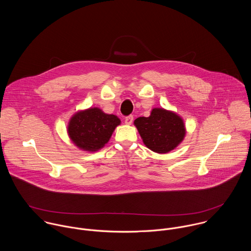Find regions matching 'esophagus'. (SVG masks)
Listing matches in <instances>:
<instances>
[{"mask_svg": "<svg viewBox=\"0 0 251 251\" xmlns=\"http://www.w3.org/2000/svg\"><path fill=\"white\" fill-rule=\"evenodd\" d=\"M132 122H133V117H132V116H127V117H126L125 123H126V125H131Z\"/></svg>", "mask_w": 251, "mask_h": 251, "instance_id": "1", "label": "esophagus"}]
</instances>
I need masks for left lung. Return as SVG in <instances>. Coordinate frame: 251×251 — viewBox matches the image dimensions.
<instances>
[{
    "label": "left lung",
    "instance_id": "1",
    "mask_svg": "<svg viewBox=\"0 0 251 251\" xmlns=\"http://www.w3.org/2000/svg\"><path fill=\"white\" fill-rule=\"evenodd\" d=\"M145 146L157 153H167L184 139L186 129L182 118L176 112L153 108L149 117L134 121Z\"/></svg>",
    "mask_w": 251,
    "mask_h": 251
}]
</instances>
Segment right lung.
I'll list each match as a JSON object with an SVG mask.
<instances>
[{"mask_svg": "<svg viewBox=\"0 0 251 251\" xmlns=\"http://www.w3.org/2000/svg\"><path fill=\"white\" fill-rule=\"evenodd\" d=\"M121 120L113 114H106L100 108L90 107L77 111L68 125V134L78 149L95 152L110 140Z\"/></svg>", "mask_w": 251, "mask_h": 251, "instance_id": "1", "label": "right lung"}]
</instances>
